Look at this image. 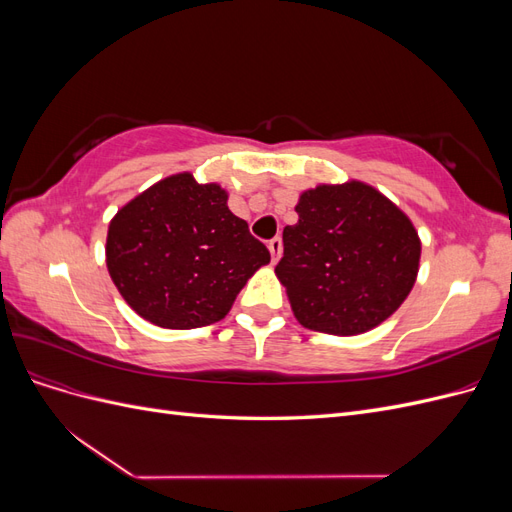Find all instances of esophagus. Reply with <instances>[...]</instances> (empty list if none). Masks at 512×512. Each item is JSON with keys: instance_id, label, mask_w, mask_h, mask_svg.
<instances>
[{"instance_id": "esophagus-1", "label": "esophagus", "mask_w": 512, "mask_h": 512, "mask_svg": "<svg viewBox=\"0 0 512 512\" xmlns=\"http://www.w3.org/2000/svg\"><path fill=\"white\" fill-rule=\"evenodd\" d=\"M269 252H271V260L277 262L282 258V252H284V245H282V239L275 237L269 241Z\"/></svg>"}]
</instances>
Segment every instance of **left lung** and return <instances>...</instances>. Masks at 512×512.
Returning <instances> with one entry per match:
<instances>
[{
  "label": "left lung",
  "instance_id": "8db88e82",
  "mask_svg": "<svg viewBox=\"0 0 512 512\" xmlns=\"http://www.w3.org/2000/svg\"><path fill=\"white\" fill-rule=\"evenodd\" d=\"M294 211L299 222L284 228V258L275 267L294 318L342 337L391 318L421 262V237L408 215L356 179L301 192Z\"/></svg>",
  "mask_w": 512,
  "mask_h": 512
}]
</instances>
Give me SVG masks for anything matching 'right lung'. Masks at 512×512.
<instances>
[{
    "instance_id": "add662e5",
    "label": "right lung",
    "mask_w": 512,
    "mask_h": 512,
    "mask_svg": "<svg viewBox=\"0 0 512 512\" xmlns=\"http://www.w3.org/2000/svg\"><path fill=\"white\" fill-rule=\"evenodd\" d=\"M271 254L228 209L220 183L170 175L108 224L106 269L134 312L162 329L222 320Z\"/></svg>"
}]
</instances>
